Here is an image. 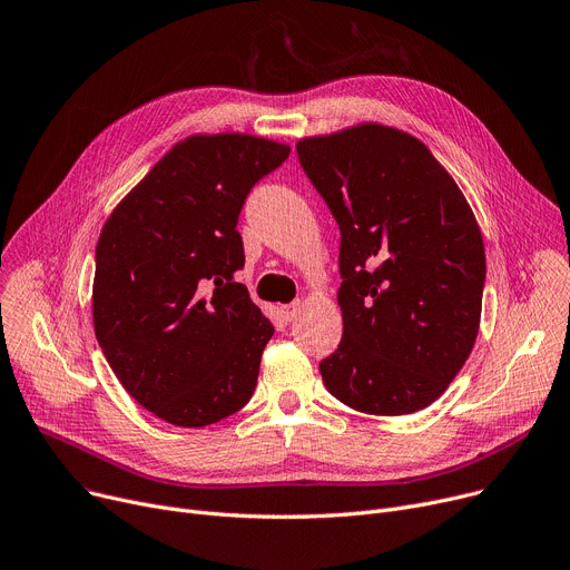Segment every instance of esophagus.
<instances>
[{"mask_svg":"<svg viewBox=\"0 0 570 570\" xmlns=\"http://www.w3.org/2000/svg\"><path fill=\"white\" fill-rule=\"evenodd\" d=\"M302 307H305V305H302L299 299H297V302H291V305H284V307H282V318H284L286 323L295 321V318H297V314L302 312Z\"/></svg>","mask_w":570,"mask_h":570,"instance_id":"esophagus-1","label":"esophagus"}]
</instances>
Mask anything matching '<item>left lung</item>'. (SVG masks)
Segmentation results:
<instances>
[{
	"mask_svg": "<svg viewBox=\"0 0 570 570\" xmlns=\"http://www.w3.org/2000/svg\"><path fill=\"white\" fill-rule=\"evenodd\" d=\"M338 232L344 336L321 362L327 392L366 414L440 399L481 323L485 249L456 180L424 141L357 124L295 144Z\"/></svg>",
	"mask_w": 570,
	"mask_h": 570,
	"instance_id": "obj_1",
	"label": "left lung"
}]
</instances>
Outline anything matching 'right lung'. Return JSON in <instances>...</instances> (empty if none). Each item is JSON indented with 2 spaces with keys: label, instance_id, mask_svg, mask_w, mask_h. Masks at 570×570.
I'll return each mask as SVG.
<instances>
[{
  "label": "right lung",
  "instance_id": "obj_1",
  "mask_svg": "<svg viewBox=\"0 0 570 570\" xmlns=\"http://www.w3.org/2000/svg\"><path fill=\"white\" fill-rule=\"evenodd\" d=\"M288 154L243 132L189 135L102 226L96 338L124 390L167 424H215L254 394L275 327L234 279L245 265L236 224L254 183Z\"/></svg>",
  "mask_w": 570,
  "mask_h": 570
}]
</instances>
